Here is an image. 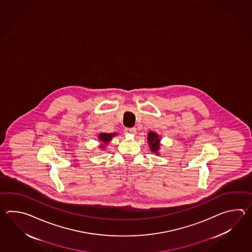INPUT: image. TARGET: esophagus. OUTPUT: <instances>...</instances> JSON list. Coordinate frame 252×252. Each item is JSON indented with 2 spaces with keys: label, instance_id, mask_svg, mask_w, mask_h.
<instances>
[{
  "label": "esophagus",
  "instance_id": "1",
  "mask_svg": "<svg viewBox=\"0 0 252 252\" xmlns=\"http://www.w3.org/2000/svg\"><path fill=\"white\" fill-rule=\"evenodd\" d=\"M136 128H125V130H124V132L126 134H135L136 133Z\"/></svg>",
  "mask_w": 252,
  "mask_h": 252
}]
</instances>
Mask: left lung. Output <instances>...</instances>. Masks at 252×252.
Segmentation results:
<instances>
[{"label": "left lung", "instance_id": "8db88e82", "mask_svg": "<svg viewBox=\"0 0 252 252\" xmlns=\"http://www.w3.org/2000/svg\"><path fill=\"white\" fill-rule=\"evenodd\" d=\"M148 142L150 145V149L152 152H154L156 155H158V150L160 149V138L158 134L150 131L149 135H148Z\"/></svg>", "mask_w": 252, "mask_h": 252}]
</instances>
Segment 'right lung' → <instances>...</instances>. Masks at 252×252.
Masks as SVG:
<instances>
[{
	"label": "right lung",
	"instance_id": "add662e5",
	"mask_svg": "<svg viewBox=\"0 0 252 252\" xmlns=\"http://www.w3.org/2000/svg\"><path fill=\"white\" fill-rule=\"evenodd\" d=\"M115 135H116L115 133H100L99 134V139L103 143L107 144L108 142L113 139V136H115ZM101 148H104V145H101Z\"/></svg>",
	"mask_w": 252,
	"mask_h": 252
}]
</instances>
